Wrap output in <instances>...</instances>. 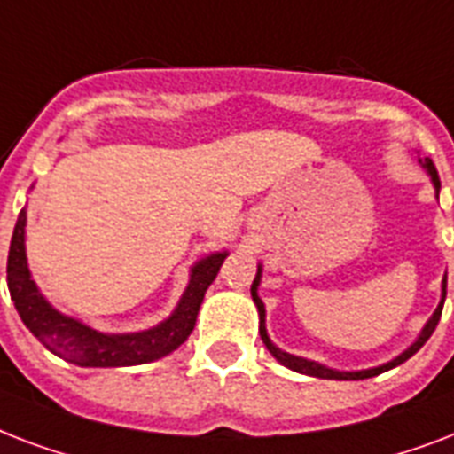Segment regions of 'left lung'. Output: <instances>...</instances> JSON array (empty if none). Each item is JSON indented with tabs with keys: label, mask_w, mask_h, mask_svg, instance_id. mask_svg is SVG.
Here are the masks:
<instances>
[{
	"label": "left lung",
	"mask_w": 454,
	"mask_h": 454,
	"mask_svg": "<svg viewBox=\"0 0 454 454\" xmlns=\"http://www.w3.org/2000/svg\"><path fill=\"white\" fill-rule=\"evenodd\" d=\"M421 168L428 172V177H431V182H434V189H435V196H438V192H441V179H438V170H435V165L431 163V158H424L421 160L419 158ZM260 277H262V267L258 265V275H255V279H253L251 284V296H253V303H255V308H258V315H260V339H262V343H265V348L270 350V353L275 355L277 360L282 362L284 367H289V370L298 372V374H308V377H319V379H339V381H357V379H370V377H377V374H381V372H388L393 370V367H398V364H403L405 360H410L417 350H419L424 343H427L428 339H431V333L435 332V326H438V319H441V312H442V303H445V291H448V275L442 277V296H441V303H438V308H435V312L431 315V319H428L427 325H424V329H421L419 339L414 340L412 346L407 348V350H403V353L398 355V357H393L391 362H386V364H379V367H372V370H360V372H339V370H329V367H325V364H319V362H312V360H305V357H298V355H291V353H284L282 348H277L272 340H270V336H267V329H265V305H262V301H260L258 296V286H260Z\"/></svg>",
	"instance_id": "obj_1"
}]
</instances>
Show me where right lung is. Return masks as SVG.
Returning <instances> with one entry per match:
<instances>
[{
	"label": "right lung",
	"mask_w": 454,
	"mask_h": 454,
	"mask_svg": "<svg viewBox=\"0 0 454 454\" xmlns=\"http://www.w3.org/2000/svg\"><path fill=\"white\" fill-rule=\"evenodd\" d=\"M224 258L227 251L210 253L192 267L187 289L179 298L177 308L160 325L135 333H104L82 325L80 319L63 315L42 296L27 270L26 210H20L6 260V284L23 325L49 353L77 367H132L165 357L189 339L203 296L220 272Z\"/></svg>",
	"instance_id": "1"
}]
</instances>
